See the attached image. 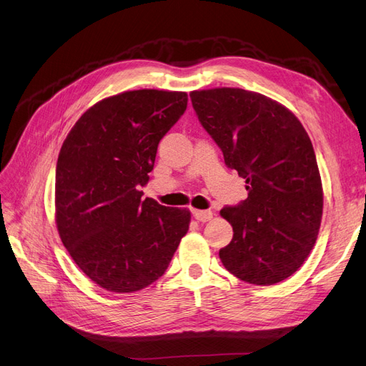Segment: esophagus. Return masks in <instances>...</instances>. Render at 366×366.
Listing matches in <instances>:
<instances>
[{
    "label": "esophagus",
    "instance_id": "34e87169",
    "mask_svg": "<svg viewBox=\"0 0 366 366\" xmlns=\"http://www.w3.org/2000/svg\"><path fill=\"white\" fill-rule=\"evenodd\" d=\"M192 215H194L195 219L202 221V223H206V221L214 218L212 210H198V209H194V210H192Z\"/></svg>",
    "mask_w": 366,
    "mask_h": 366
}]
</instances>
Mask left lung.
Returning <instances> with one entry per match:
<instances>
[{
	"instance_id": "1",
	"label": "left lung",
	"mask_w": 366,
	"mask_h": 366,
	"mask_svg": "<svg viewBox=\"0 0 366 366\" xmlns=\"http://www.w3.org/2000/svg\"><path fill=\"white\" fill-rule=\"evenodd\" d=\"M189 96L227 168L246 179V200L219 210L234 229L221 262L249 284L287 280L308 258L322 219L312 140L289 108L264 94L221 86Z\"/></svg>"
}]
</instances>
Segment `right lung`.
<instances>
[{
  "label": "right lung",
  "instance_id": "right-lung-1",
  "mask_svg": "<svg viewBox=\"0 0 366 366\" xmlns=\"http://www.w3.org/2000/svg\"><path fill=\"white\" fill-rule=\"evenodd\" d=\"M187 107L184 92L105 97L76 122L56 164L54 218L88 278L114 293L145 289L168 269L191 212L143 200L162 137Z\"/></svg>",
  "mask_w": 366,
  "mask_h": 366
}]
</instances>
